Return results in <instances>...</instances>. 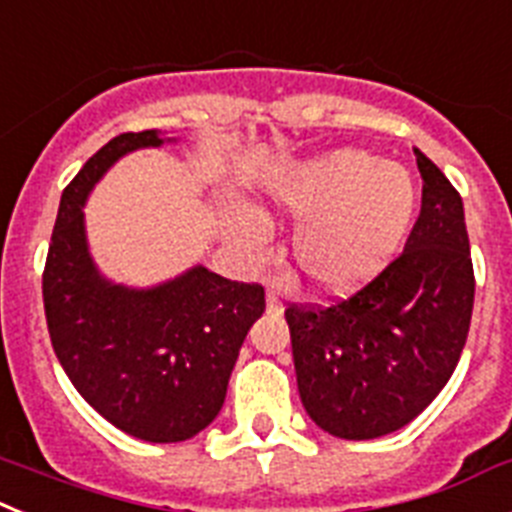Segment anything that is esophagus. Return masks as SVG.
I'll return each mask as SVG.
<instances>
[{
  "mask_svg": "<svg viewBox=\"0 0 512 512\" xmlns=\"http://www.w3.org/2000/svg\"><path fill=\"white\" fill-rule=\"evenodd\" d=\"M268 311L270 314H283V301L275 291H268Z\"/></svg>",
  "mask_w": 512,
  "mask_h": 512,
  "instance_id": "1",
  "label": "esophagus"
}]
</instances>
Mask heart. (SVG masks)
<instances>
[{
    "label": "heart",
    "mask_w": 512,
    "mask_h": 512,
    "mask_svg": "<svg viewBox=\"0 0 512 512\" xmlns=\"http://www.w3.org/2000/svg\"><path fill=\"white\" fill-rule=\"evenodd\" d=\"M273 201L299 219L291 247L306 281L350 293L394 260L415 216L417 193L397 164L371 151L337 149L283 172ZM229 229L250 252L262 247L265 229L257 213L231 211Z\"/></svg>",
    "instance_id": "b5f03b06"
}]
</instances>
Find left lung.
<instances>
[{
	"label": "left lung",
	"mask_w": 512,
	"mask_h": 512,
	"mask_svg": "<svg viewBox=\"0 0 512 512\" xmlns=\"http://www.w3.org/2000/svg\"><path fill=\"white\" fill-rule=\"evenodd\" d=\"M420 216L404 250L373 281L330 304H288L304 410L345 441H368L415 420L451 379L474 309L464 203L415 149Z\"/></svg>",
	"instance_id": "obj_1"
}]
</instances>
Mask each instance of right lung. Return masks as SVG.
<instances>
[{"label":"right lung","mask_w":512,"mask_h":512,"mask_svg":"<svg viewBox=\"0 0 512 512\" xmlns=\"http://www.w3.org/2000/svg\"><path fill=\"white\" fill-rule=\"evenodd\" d=\"M159 144L157 131L121 133L66 185L43 268V306L53 353L84 402L133 438L177 443L219 415L239 348L265 311V288L206 268L151 291L97 275L84 242V198L126 151Z\"/></svg>","instance_id":"obj_1"}]
</instances>
